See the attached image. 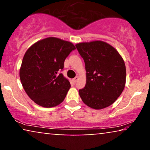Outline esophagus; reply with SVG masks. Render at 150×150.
I'll use <instances>...</instances> for the list:
<instances>
[{
  "mask_svg": "<svg viewBox=\"0 0 150 150\" xmlns=\"http://www.w3.org/2000/svg\"><path fill=\"white\" fill-rule=\"evenodd\" d=\"M79 76L75 77L74 79H73V82H74V83H76L77 81H78V80H79Z\"/></svg>",
  "mask_w": 150,
  "mask_h": 150,
  "instance_id": "1",
  "label": "esophagus"
}]
</instances>
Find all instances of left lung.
I'll return each mask as SVG.
<instances>
[{"label": "left lung", "instance_id": "1", "mask_svg": "<svg viewBox=\"0 0 150 150\" xmlns=\"http://www.w3.org/2000/svg\"><path fill=\"white\" fill-rule=\"evenodd\" d=\"M85 63V87L79 95L86 105L99 110L113 104L126 85L124 61L115 48L102 41L76 45Z\"/></svg>", "mask_w": 150, "mask_h": 150}]
</instances>
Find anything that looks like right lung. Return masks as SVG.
<instances>
[{"instance_id":"obj_1","label":"right lung","mask_w":150,"mask_h":150,"mask_svg":"<svg viewBox=\"0 0 150 150\" xmlns=\"http://www.w3.org/2000/svg\"><path fill=\"white\" fill-rule=\"evenodd\" d=\"M75 49L72 43L51 37L38 41L26 50L20 78L26 94L37 104L51 108L64 100L71 85L59 71Z\"/></svg>"}]
</instances>
